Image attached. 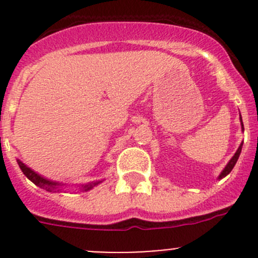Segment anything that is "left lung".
<instances>
[{"mask_svg": "<svg viewBox=\"0 0 258 258\" xmlns=\"http://www.w3.org/2000/svg\"><path fill=\"white\" fill-rule=\"evenodd\" d=\"M241 122H242V118H241ZM242 130H243V123H242ZM241 150H242V144H241V146L240 147H238V150L236 151V153H235V156H233L232 158H231L230 160V162L227 163V166H226L225 167V170L222 171V172H221V175H220V178H223L225 177V176H227L228 173L231 172V171H232V168L235 167V165H236V162H237V160H238V157H240V153H241Z\"/></svg>", "mask_w": 258, "mask_h": 258, "instance_id": "8db88e82", "label": "left lung"}]
</instances>
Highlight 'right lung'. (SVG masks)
I'll list each match as a JSON object with an SVG mask.
<instances>
[{"label": "right lung", "instance_id": "right-lung-1", "mask_svg": "<svg viewBox=\"0 0 258 258\" xmlns=\"http://www.w3.org/2000/svg\"><path fill=\"white\" fill-rule=\"evenodd\" d=\"M17 162H18V166H20L21 171H22V172H23V175H25L26 177L30 179V181H32L33 183L36 184V186L41 187V188H45L46 191H49V192H52V191H61V189H59V183H57V182L48 181V179L41 177V176L37 175V173H36L35 171H32L30 167H27V166H26L25 163H22V162H21V161H18V160H17ZM98 183H100V181H98V182H93V183L83 184V186L81 187V189H82V191H88V189H91L93 186H96V184H98Z\"/></svg>", "mask_w": 258, "mask_h": 258}]
</instances>
